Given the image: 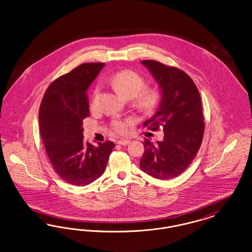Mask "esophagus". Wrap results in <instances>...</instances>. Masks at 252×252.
<instances>
[{"mask_svg": "<svg viewBox=\"0 0 252 252\" xmlns=\"http://www.w3.org/2000/svg\"><path fill=\"white\" fill-rule=\"evenodd\" d=\"M130 143L129 140H120L117 142V144H120V145H126Z\"/></svg>", "mask_w": 252, "mask_h": 252, "instance_id": "34e87169", "label": "esophagus"}]
</instances>
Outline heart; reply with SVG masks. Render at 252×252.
<instances>
[{
    "label": "heart",
    "mask_w": 252,
    "mask_h": 252,
    "mask_svg": "<svg viewBox=\"0 0 252 252\" xmlns=\"http://www.w3.org/2000/svg\"><path fill=\"white\" fill-rule=\"evenodd\" d=\"M110 84L114 90L126 99L135 97L136 105L142 109L152 108L156 105L159 94L156 89L145 88L144 78L137 72L124 70L114 73L110 77ZM112 130L117 134H125L127 131L128 122L115 119L111 123Z\"/></svg>",
    "instance_id": "obj_1"
}]
</instances>
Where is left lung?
Masks as SVG:
<instances>
[{
  "label": "left lung",
  "instance_id": "8db88e82",
  "mask_svg": "<svg viewBox=\"0 0 252 252\" xmlns=\"http://www.w3.org/2000/svg\"><path fill=\"white\" fill-rule=\"evenodd\" d=\"M141 63L152 74L160 92L156 113L144 124L152 130L163 127V139H146L140 168L158 180L180 176L191 164L202 143L204 134L201 98L191 77L175 67L155 60Z\"/></svg>",
  "mask_w": 252,
  "mask_h": 252
}]
</instances>
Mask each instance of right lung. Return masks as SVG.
<instances>
[{"label": "right lung", "instance_id": "right-lung-1", "mask_svg": "<svg viewBox=\"0 0 252 252\" xmlns=\"http://www.w3.org/2000/svg\"><path fill=\"white\" fill-rule=\"evenodd\" d=\"M105 63H85L56 79L40 104L39 130L56 173L67 183L86 186L100 178L115 144L83 140L82 121L90 116L87 91Z\"/></svg>", "mask_w": 252, "mask_h": 252}]
</instances>
